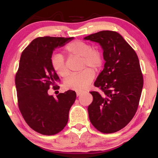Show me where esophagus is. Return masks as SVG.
<instances>
[{
    "label": "esophagus",
    "instance_id": "1",
    "mask_svg": "<svg viewBox=\"0 0 158 158\" xmlns=\"http://www.w3.org/2000/svg\"><path fill=\"white\" fill-rule=\"evenodd\" d=\"M76 93H77V97H78V96H79L80 95H81V92H79V91H77V92H76Z\"/></svg>",
    "mask_w": 158,
    "mask_h": 158
}]
</instances>
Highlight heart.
<instances>
[{"instance_id":"1","label":"heart","mask_w":158,"mask_h":158,"mask_svg":"<svg viewBox=\"0 0 158 158\" xmlns=\"http://www.w3.org/2000/svg\"><path fill=\"white\" fill-rule=\"evenodd\" d=\"M65 52L69 56H76L82 58V68L86 69L78 74H72L65 80L67 89L83 91L89 88L94 79L93 70L97 71L102 64V56L100 51L92 49L90 45L84 41L77 40L68 44L65 47ZM53 69L58 75L65 77L68 74V69L62 55L56 53L51 58Z\"/></svg>"}]
</instances>
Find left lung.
Listing matches in <instances>:
<instances>
[{"instance_id": "left-lung-1", "label": "left lung", "mask_w": 158, "mask_h": 158, "mask_svg": "<svg viewBox=\"0 0 158 158\" xmlns=\"http://www.w3.org/2000/svg\"><path fill=\"white\" fill-rule=\"evenodd\" d=\"M84 40L100 44L105 60L94 83L102 94L90 92L93 98L88 107L90 121L101 132H116L129 123L137 110L143 84L138 56L117 32L100 31Z\"/></svg>"}]
</instances>
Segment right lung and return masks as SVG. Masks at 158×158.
Returning a JSON list of instances; mask_svg holds the SVG:
<instances>
[{"mask_svg":"<svg viewBox=\"0 0 158 158\" xmlns=\"http://www.w3.org/2000/svg\"><path fill=\"white\" fill-rule=\"evenodd\" d=\"M74 37H42L33 40L21 55L15 77L19 108L29 126L42 135L60 132L68 121V114L76 100V93L68 90L54 98L48 94L59 79L51 64L53 51Z\"/></svg>","mask_w":158,"mask_h":158,"instance_id":"add662e5","label":"right lung"}]
</instances>
